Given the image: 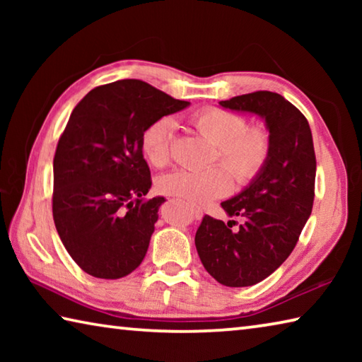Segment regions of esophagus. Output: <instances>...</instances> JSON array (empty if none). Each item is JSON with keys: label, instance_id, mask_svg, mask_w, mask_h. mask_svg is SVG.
<instances>
[{"label": "esophagus", "instance_id": "1", "mask_svg": "<svg viewBox=\"0 0 362 362\" xmlns=\"http://www.w3.org/2000/svg\"><path fill=\"white\" fill-rule=\"evenodd\" d=\"M189 212H192V216H193V218H196V220L203 218V211H201V209H199V207L189 206Z\"/></svg>", "mask_w": 362, "mask_h": 362}]
</instances>
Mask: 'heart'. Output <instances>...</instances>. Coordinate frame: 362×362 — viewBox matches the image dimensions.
I'll return each instance as SVG.
<instances>
[{"label": "heart", "instance_id": "b5f03b06", "mask_svg": "<svg viewBox=\"0 0 362 362\" xmlns=\"http://www.w3.org/2000/svg\"><path fill=\"white\" fill-rule=\"evenodd\" d=\"M192 124L201 136L217 145L220 158L238 182H247L259 174L269 150V137L263 127H246L241 116L218 108H206L193 115ZM174 121L159 118L146 127L142 136L145 158L156 168L169 163ZM222 166L203 170L177 169L159 177V192L183 199L188 204H206L231 189V175Z\"/></svg>", "mask_w": 362, "mask_h": 362}]
</instances>
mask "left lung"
I'll list each match as a JSON object with an SVG mask.
<instances>
[{
	"label": "left lung",
	"instance_id": "left-lung-1",
	"mask_svg": "<svg viewBox=\"0 0 362 362\" xmlns=\"http://www.w3.org/2000/svg\"><path fill=\"white\" fill-rule=\"evenodd\" d=\"M225 110L255 115L265 122L268 158L240 193L222 203L240 230L204 216L194 236L206 272L228 287H247L283 265L298 241L315 199L316 158L308 121L283 95L269 90L218 102Z\"/></svg>",
	"mask_w": 362,
	"mask_h": 362
}]
</instances>
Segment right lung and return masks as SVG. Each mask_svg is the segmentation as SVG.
Returning <instances> with one entry per match:
<instances>
[{
  "label": "right lung",
  "mask_w": 362,
  "mask_h": 362,
  "mask_svg": "<svg viewBox=\"0 0 362 362\" xmlns=\"http://www.w3.org/2000/svg\"><path fill=\"white\" fill-rule=\"evenodd\" d=\"M188 105L119 79L90 90L70 115L54 156L52 216L66 252L90 276L118 279L142 263L166 201H144L151 180L142 136Z\"/></svg>",
  "instance_id": "1"
}]
</instances>
